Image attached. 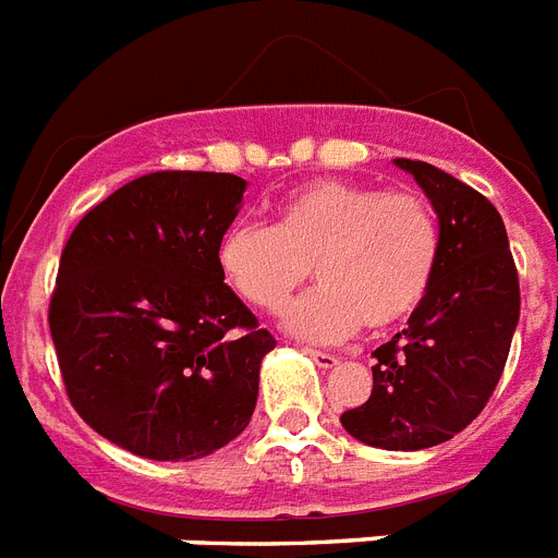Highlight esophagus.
<instances>
[{
	"label": "esophagus",
	"instance_id": "esophagus-1",
	"mask_svg": "<svg viewBox=\"0 0 558 558\" xmlns=\"http://www.w3.org/2000/svg\"><path fill=\"white\" fill-rule=\"evenodd\" d=\"M302 353H307V356L316 362V365L322 367V371H330V367L339 365V356H333V353H325V351H313V348H302Z\"/></svg>",
	"mask_w": 558,
	"mask_h": 558
}]
</instances>
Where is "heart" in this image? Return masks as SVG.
<instances>
[{
    "instance_id": "1",
    "label": "heart",
    "mask_w": 558,
    "mask_h": 558,
    "mask_svg": "<svg viewBox=\"0 0 558 558\" xmlns=\"http://www.w3.org/2000/svg\"><path fill=\"white\" fill-rule=\"evenodd\" d=\"M436 262L439 225L422 196L333 179L288 193L274 228L233 225L216 251L225 284L259 311L282 307L313 268L319 288L282 311V328L307 342L411 319Z\"/></svg>"
}]
</instances>
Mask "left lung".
Returning a JSON list of instances; mask_svg holds the SVG:
<instances>
[{
	"instance_id": "left-lung-1",
	"label": "left lung",
	"mask_w": 558,
	"mask_h": 558,
	"mask_svg": "<svg viewBox=\"0 0 558 558\" xmlns=\"http://www.w3.org/2000/svg\"><path fill=\"white\" fill-rule=\"evenodd\" d=\"M439 219V262L408 330L373 351V390L342 413L353 439L381 450H425L482 413L519 325V276L499 210L445 170L393 159Z\"/></svg>"
}]
</instances>
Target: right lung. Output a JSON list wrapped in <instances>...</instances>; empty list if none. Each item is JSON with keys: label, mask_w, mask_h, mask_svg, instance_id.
I'll use <instances>...</instances> for the list:
<instances>
[{"label": "right lung", "mask_w": 558, "mask_h": 558, "mask_svg": "<svg viewBox=\"0 0 558 558\" xmlns=\"http://www.w3.org/2000/svg\"><path fill=\"white\" fill-rule=\"evenodd\" d=\"M245 187L147 173L87 210L62 251L48 319L64 388L96 434L142 459H202L251 425L276 339L216 265Z\"/></svg>", "instance_id": "add662e5"}]
</instances>
